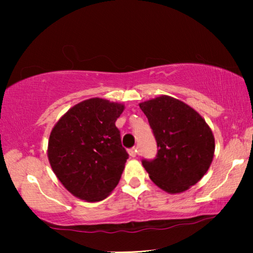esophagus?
Wrapping results in <instances>:
<instances>
[{
  "label": "esophagus",
  "instance_id": "esophagus-1",
  "mask_svg": "<svg viewBox=\"0 0 253 253\" xmlns=\"http://www.w3.org/2000/svg\"><path fill=\"white\" fill-rule=\"evenodd\" d=\"M129 154H130V157H136V155L138 154V148L137 147H132V148H130L129 150Z\"/></svg>",
  "mask_w": 253,
  "mask_h": 253
}]
</instances>
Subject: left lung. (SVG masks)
<instances>
[{"label":"left lung","mask_w":253,"mask_h":253,"mask_svg":"<svg viewBox=\"0 0 253 253\" xmlns=\"http://www.w3.org/2000/svg\"><path fill=\"white\" fill-rule=\"evenodd\" d=\"M157 140L153 160L141 164L165 191L178 193L195 185L212 164L214 137L205 120L184 102L168 95L139 103Z\"/></svg>","instance_id":"obj_1"}]
</instances>
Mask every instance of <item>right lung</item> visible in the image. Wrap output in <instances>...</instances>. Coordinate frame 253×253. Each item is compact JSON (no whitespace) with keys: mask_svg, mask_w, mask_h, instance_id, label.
<instances>
[{"mask_svg":"<svg viewBox=\"0 0 253 253\" xmlns=\"http://www.w3.org/2000/svg\"><path fill=\"white\" fill-rule=\"evenodd\" d=\"M123 110L121 103L88 99L69 109L51 130V169L78 198L99 202L119 184L129 158L115 126Z\"/></svg>","mask_w":253,"mask_h":253,"instance_id":"right-lung-1","label":"right lung"}]
</instances>
